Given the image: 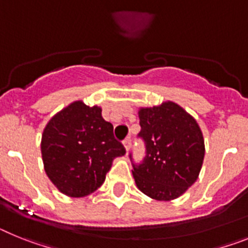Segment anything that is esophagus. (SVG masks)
Listing matches in <instances>:
<instances>
[{"mask_svg": "<svg viewBox=\"0 0 248 248\" xmlns=\"http://www.w3.org/2000/svg\"><path fill=\"white\" fill-rule=\"evenodd\" d=\"M124 148H126V151H130L131 146H132V141H131L130 137L124 140Z\"/></svg>", "mask_w": 248, "mask_h": 248, "instance_id": "1", "label": "esophagus"}]
</instances>
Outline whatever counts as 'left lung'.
I'll return each mask as SVG.
<instances>
[{
    "label": "left lung",
    "instance_id": "1",
    "mask_svg": "<svg viewBox=\"0 0 248 248\" xmlns=\"http://www.w3.org/2000/svg\"><path fill=\"white\" fill-rule=\"evenodd\" d=\"M141 131L146 156L133 162V177L140 191L157 201L180 197L195 184L204 157V141L199 124L173 102L141 108Z\"/></svg>",
    "mask_w": 248,
    "mask_h": 248
}]
</instances>
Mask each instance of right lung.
Masks as SVG:
<instances>
[{"mask_svg":"<svg viewBox=\"0 0 248 248\" xmlns=\"http://www.w3.org/2000/svg\"><path fill=\"white\" fill-rule=\"evenodd\" d=\"M41 152L52 184L70 197H85L105 182L112 161L126 150L100 107L76 101L49 120Z\"/></svg>","mask_w":248,"mask_h":248,"instance_id":"1","label":"right lung"}]
</instances>
